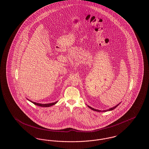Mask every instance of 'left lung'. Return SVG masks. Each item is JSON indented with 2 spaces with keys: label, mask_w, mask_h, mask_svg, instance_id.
Segmentation results:
<instances>
[{
  "label": "left lung",
  "mask_w": 149,
  "mask_h": 149,
  "mask_svg": "<svg viewBox=\"0 0 149 149\" xmlns=\"http://www.w3.org/2000/svg\"><path fill=\"white\" fill-rule=\"evenodd\" d=\"M121 103V102H120ZM120 103H119V104H118V105H116V106H114L113 107H111V108H110V109H108V110H97V109H94V108H92V107H91V106H88L87 105L88 107H89V108H90L91 109H92V110H93V111H97V112H106V111H111V110H114V109H115L118 105H119Z\"/></svg>",
  "instance_id": "8db88e82"
}]
</instances>
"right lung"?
Instances as JSON below:
<instances>
[{
	"mask_svg": "<svg viewBox=\"0 0 149 149\" xmlns=\"http://www.w3.org/2000/svg\"><path fill=\"white\" fill-rule=\"evenodd\" d=\"M28 100V99H27ZM29 101H30L31 102L33 103L34 105H36V106H40V107H50V106H52L53 105H55L57 103L58 101H56L55 102H52V103H49V104H39V103H36L35 102H33L29 100H28Z\"/></svg>",
	"mask_w": 149,
	"mask_h": 149,
	"instance_id": "1",
	"label": "right lung"
}]
</instances>
